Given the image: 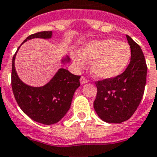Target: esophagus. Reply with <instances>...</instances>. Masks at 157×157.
I'll list each match as a JSON object with an SVG mask.
<instances>
[{"instance_id": "34e87169", "label": "esophagus", "mask_w": 157, "mask_h": 157, "mask_svg": "<svg viewBox=\"0 0 157 157\" xmlns=\"http://www.w3.org/2000/svg\"><path fill=\"white\" fill-rule=\"evenodd\" d=\"M88 81L89 80L87 79L86 77H84V76H82L81 78H80V82H81V84H84L86 82H88Z\"/></svg>"}]
</instances>
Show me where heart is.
<instances>
[{
  "mask_svg": "<svg viewBox=\"0 0 157 157\" xmlns=\"http://www.w3.org/2000/svg\"><path fill=\"white\" fill-rule=\"evenodd\" d=\"M131 50L125 42L114 39L91 41L83 45L78 53H73L72 58L78 67H83L86 61H91V70L94 76L102 79L113 78L123 72L128 65Z\"/></svg>",
  "mask_w": 157,
  "mask_h": 157,
  "instance_id": "b5f03b06",
  "label": "heart"
}]
</instances>
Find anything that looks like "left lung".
I'll return each instance as SVG.
<instances>
[{
    "instance_id": "8db88e82",
    "label": "left lung",
    "mask_w": 157,
    "mask_h": 157,
    "mask_svg": "<svg viewBox=\"0 0 157 157\" xmlns=\"http://www.w3.org/2000/svg\"><path fill=\"white\" fill-rule=\"evenodd\" d=\"M126 39L131 57L125 71L113 78L96 82L94 109L100 119L109 123H121L130 118L141 102L146 85L147 67L142 49L127 35Z\"/></svg>"
}]
</instances>
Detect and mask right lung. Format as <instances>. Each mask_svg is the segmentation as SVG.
Returning a JSON list of instances; mask_svg holds the SVG:
<instances>
[{"mask_svg": "<svg viewBox=\"0 0 157 157\" xmlns=\"http://www.w3.org/2000/svg\"><path fill=\"white\" fill-rule=\"evenodd\" d=\"M52 33L50 31L32 34L23 43L34 38H51ZM17 52L12 61L11 85L17 105L30 118L39 123H57L70 109L74 93L80 86L81 76L73 75L66 69L61 68L44 86H30L20 80L15 70L14 60ZM64 61H69V58L66 57Z\"/></svg>", "mask_w": 157, "mask_h": 157, "instance_id": "right-lung-1", "label": "right lung"}]
</instances>
